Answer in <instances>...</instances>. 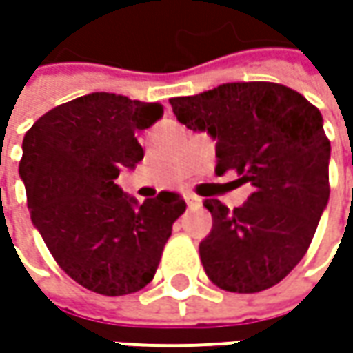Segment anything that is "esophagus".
Returning <instances> with one entry per match:
<instances>
[{
    "label": "esophagus",
    "instance_id": "1",
    "mask_svg": "<svg viewBox=\"0 0 353 353\" xmlns=\"http://www.w3.org/2000/svg\"><path fill=\"white\" fill-rule=\"evenodd\" d=\"M184 200H186L188 208H194V206H200V198L194 196V194H186V196H184Z\"/></svg>",
    "mask_w": 353,
    "mask_h": 353
}]
</instances>
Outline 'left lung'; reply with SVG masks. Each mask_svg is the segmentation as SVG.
<instances>
[{"label":"left lung","instance_id":"obj_1","mask_svg":"<svg viewBox=\"0 0 353 353\" xmlns=\"http://www.w3.org/2000/svg\"><path fill=\"white\" fill-rule=\"evenodd\" d=\"M176 119L216 139V174L250 183L248 202L230 210L206 198L212 232L200 259L214 285L259 292L305 257L328 204L330 141L319 108L275 82H232L170 98Z\"/></svg>","mask_w":353,"mask_h":353}]
</instances>
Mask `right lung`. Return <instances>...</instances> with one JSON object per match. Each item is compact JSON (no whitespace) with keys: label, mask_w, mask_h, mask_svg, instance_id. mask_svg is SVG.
Segmentation results:
<instances>
[{"label":"right lung","mask_w":353,"mask_h":353,"mask_svg":"<svg viewBox=\"0 0 353 353\" xmlns=\"http://www.w3.org/2000/svg\"><path fill=\"white\" fill-rule=\"evenodd\" d=\"M161 103L94 92L52 108L25 133L19 174L31 220L62 271L105 296L141 291L155 277L186 204L159 192L137 206L116 179L143 159L141 129Z\"/></svg>","instance_id":"add662e5"}]
</instances>
